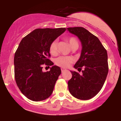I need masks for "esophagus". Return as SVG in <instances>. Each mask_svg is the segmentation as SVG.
Returning <instances> with one entry per match:
<instances>
[{
  "label": "esophagus",
  "mask_w": 121,
  "mask_h": 121,
  "mask_svg": "<svg viewBox=\"0 0 121 121\" xmlns=\"http://www.w3.org/2000/svg\"><path fill=\"white\" fill-rule=\"evenodd\" d=\"M61 70L62 73H63V72H64L66 71V69H64V68H61Z\"/></svg>",
  "instance_id": "obj_1"
}]
</instances>
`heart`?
<instances>
[{"mask_svg":"<svg viewBox=\"0 0 121 121\" xmlns=\"http://www.w3.org/2000/svg\"><path fill=\"white\" fill-rule=\"evenodd\" d=\"M71 48H78V43L76 39L74 37H70L68 39ZM49 52L52 55H56L57 53V42L56 40L52 41L49 45ZM73 62V59L69 56H60L55 60V63L58 66L63 68H67Z\"/></svg>","mask_w":121,"mask_h":121,"instance_id":"b5f03b06","label":"heart"}]
</instances>
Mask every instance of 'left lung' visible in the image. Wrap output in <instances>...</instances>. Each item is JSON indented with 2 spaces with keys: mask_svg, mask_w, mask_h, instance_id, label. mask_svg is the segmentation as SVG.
<instances>
[{
  "mask_svg": "<svg viewBox=\"0 0 121 121\" xmlns=\"http://www.w3.org/2000/svg\"><path fill=\"white\" fill-rule=\"evenodd\" d=\"M67 30L78 37L82 44L81 56L74 68L80 69L82 74L71 72L68 89L75 98L87 100L95 96L103 86L109 70L108 53L98 37L83 27H70Z\"/></svg>",
  "mask_w": 121,
  "mask_h": 121,
  "instance_id": "left-lung-1",
  "label": "left lung"
}]
</instances>
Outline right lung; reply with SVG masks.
Segmentation results:
<instances>
[{"instance_id":"1","label":"right lung","mask_w":121,"mask_h":121,"mask_svg":"<svg viewBox=\"0 0 121 121\" xmlns=\"http://www.w3.org/2000/svg\"><path fill=\"white\" fill-rule=\"evenodd\" d=\"M66 30L36 29L20 41L14 56L15 78L21 92L30 100L43 101L52 94L61 71L48 59L49 45ZM43 65L52 66L49 71L42 72Z\"/></svg>"}]
</instances>
